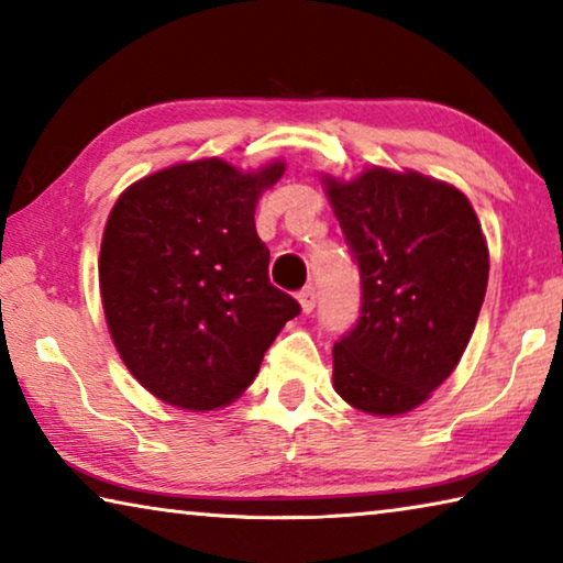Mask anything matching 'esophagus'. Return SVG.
<instances>
[{
    "label": "esophagus",
    "instance_id": "esophagus-1",
    "mask_svg": "<svg viewBox=\"0 0 563 563\" xmlns=\"http://www.w3.org/2000/svg\"><path fill=\"white\" fill-rule=\"evenodd\" d=\"M316 300H318V292H316V288H312V285H308V288H302L298 292V302H300V308H302L305 316L316 310Z\"/></svg>",
    "mask_w": 563,
    "mask_h": 563
}]
</instances>
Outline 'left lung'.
Here are the masks:
<instances>
[{
  "instance_id": "8db88e82",
  "label": "left lung",
  "mask_w": 563,
  "mask_h": 563,
  "mask_svg": "<svg viewBox=\"0 0 563 563\" xmlns=\"http://www.w3.org/2000/svg\"><path fill=\"white\" fill-rule=\"evenodd\" d=\"M322 180L362 283L355 328L332 347L335 393L369 415L409 412L474 332L489 280L482 225L462 190L417 170Z\"/></svg>"
}]
</instances>
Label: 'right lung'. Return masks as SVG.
I'll return each instance as SVG.
<instances>
[{
    "label": "right lung",
    "instance_id": "obj_1",
    "mask_svg": "<svg viewBox=\"0 0 563 563\" xmlns=\"http://www.w3.org/2000/svg\"><path fill=\"white\" fill-rule=\"evenodd\" d=\"M283 170L280 161L253 174L190 161L136 180L111 208L99 258L107 325L129 373L164 402L231 405L300 316L268 278L253 218Z\"/></svg>",
    "mask_w": 563,
    "mask_h": 563
}]
</instances>
